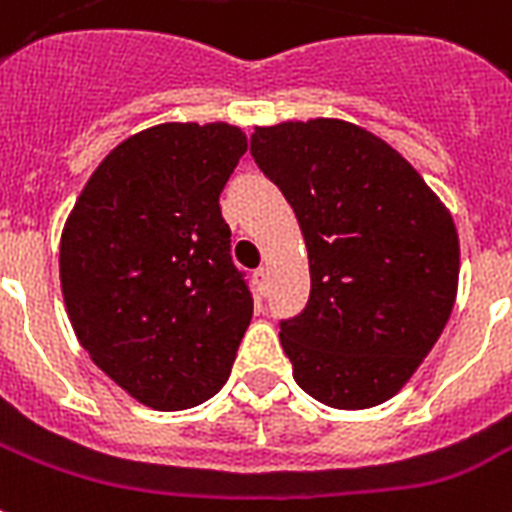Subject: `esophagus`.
<instances>
[{"label":"esophagus","instance_id":"1","mask_svg":"<svg viewBox=\"0 0 512 512\" xmlns=\"http://www.w3.org/2000/svg\"><path fill=\"white\" fill-rule=\"evenodd\" d=\"M255 281H257V286H260V292H265V289H268V281H270V270L268 268H257L255 270Z\"/></svg>","mask_w":512,"mask_h":512}]
</instances>
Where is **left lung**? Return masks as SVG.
<instances>
[{
	"mask_svg": "<svg viewBox=\"0 0 512 512\" xmlns=\"http://www.w3.org/2000/svg\"><path fill=\"white\" fill-rule=\"evenodd\" d=\"M252 157L292 205L310 260L305 313L281 323L294 381L336 410L392 400L458 297L450 210L397 149L347 120L255 126Z\"/></svg>",
	"mask_w": 512,
	"mask_h": 512,
	"instance_id": "obj_1",
	"label": "left lung"
}]
</instances>
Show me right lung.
Wrapping results in <instances>:
<instances>
[{"label":"right lung","mask_w":512,"mask_h":512,"mask_svg":"<svg viewBox=\"0 0 512 512\" xmlns=\"http://www.w3.org/2000/svg\"><path fill=\"white\" fill-rule=\"evenodd\" d=\"M247 134L160 123L91 173L60 236L70 326L99 371L152 410H189L228 381L252 321L218 197Z\"/></svg>","instance_id":"1"}]
</instances>
